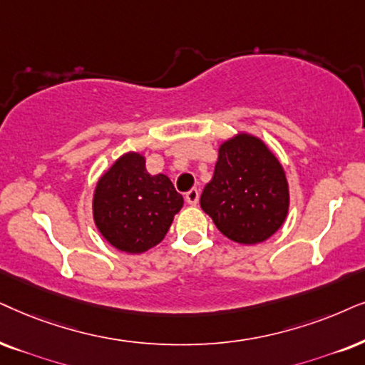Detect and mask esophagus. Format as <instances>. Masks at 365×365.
Instances as JSON below:
<instances>
[{
    "label": "esophagus",
    "mask_w": 365,
    "mask_h": 365,
    "mask_svg": "<svg viewBox=\"0 0 365 365\" xmlns=\"http://www.w3.org/2000/svg\"><path fill=\"white\" fill-rule=\"evenodd\" d=\"M198 197H200V192H198L197 188H192V190H188V192L185 193V200H187V204H190V205H197Z\"/></svg>",
    "instance_id": "esophagus-1"
}]
</instances>
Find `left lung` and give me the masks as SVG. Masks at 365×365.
Instances as JSON below:
<instances>
[{"label": "left lung", "instance_id": "left-lung-1", "mask_svg": "<svg viewBox=\"0 0 365 365\" xmlns=\"http://www.w3.org/2000/svg\"><path fill=\"white\" fill-rule=\"evenodd\" d=\"M200 207L230 241L244 246L266 241L288 215L284 170L259 138L239 133L220 145Z\"/></svg>", "mask_w": 365, "mask_h": 365}]
</instances>
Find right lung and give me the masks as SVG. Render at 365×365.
Instances as JSON below:
<instances>
[{
	"mask_svg": "<svg viewBox=\"0 0 365 365\" xmlns=\"http://www.w3.org/2000/svg\"><path fill=\"white\" fill-rule=\"evenodd\" d=\"M145 156H119L96 185L92 214L99 232L119 251L141 255L167 236L183 205L167 175L146 172Z\"/></svg>",
	"mask_w": 365,
	"mask_h": 365,
	"instance_id": "obj_1",
	"label": "right lung"
}]
</instances>
